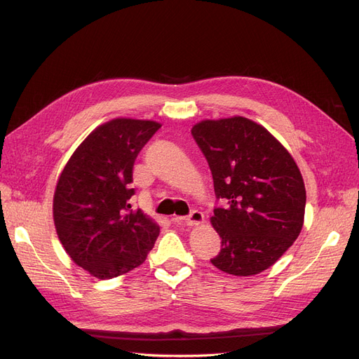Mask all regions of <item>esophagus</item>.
Returning <instances> with one entry per match:
<instances>
[{
  "mask_svg": "<svg viewBox=\"0 0 359 359\" xmlns=\"http://www.w3.org/2000/svg\"><path fill=\"white\" fill-rule=\"evenodd\" d=\"M175 221H183L186 225H198V224H201V222H203V214L201 212V211H192L189 215L187 217H184V218H179V217H176V218H173Z\"/></svg>",
  "mask_w": 359,
  "mask_h": 359,
  "instance_id": "obj_1",
  "label": "esophagus"
}]
</instances>
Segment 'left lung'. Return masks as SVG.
<instances>
[{"mask_svg": "<svg viewBox=\"0 0 359 359\" xmlns=\"http://www.w3.org/2000/svg\"><path fill=\"white\" fill-rule=\"evenodd\" d=\"M224 205L211 222L221 250L211 263L237 276L268 269L297 240L304 222L306 187L288 151L256 122L234 116L192 128Z\"/></svg>", "mask_w": 359, "mask_h": 359, "instance_id": "8db88e82", "label": "left lung"}]
</instances>
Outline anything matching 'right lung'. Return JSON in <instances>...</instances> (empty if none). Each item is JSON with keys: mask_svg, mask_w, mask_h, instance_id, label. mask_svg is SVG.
I'll use <instances>...</instances> for the list:
<instances>
[{"mask_svg": "<svg viewBox=\"0 0 359 359\" xmlns=\"http://www.w3.org/2000/svg\"><path fill=\"white\" fill-rule=\"evenodd\" d=\"M161 128L153 121L113 119L75 149L56 184L53 221L69 257L99 279L140 266L160 234L130 198L132 170Z\"/></svg>", "mask_w": 359, "mask_h": 359, "instance_id": "right-lung-1", "label": "right lung"}]
</instances>
